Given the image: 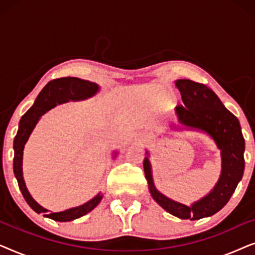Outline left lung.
I'll return each mask as SVG.
<instances>
[{
  "mask_svg": "<svg viewBox=\"0 0 255 255\" xmlns=\"http://www.w3.org/2000/svg\"><path fill=\"white\" fill-rule=\"evenodd\" d=\"M175 86L180 90L183 102V107H176L175 109L177 123L183 130L205 133L215 141L221 151V175L210 193L186 205L156 189L148 151H146L144 159V172L151 196L160 207L175 217L197 221L218 212L235 193L245 169V139L238 118L226 109L214 90L203 83L187 79L176 80Z\"/></svg>",
  "mask_w": 255,
  "mask_h": 255,
  "instance_id": "obj_1",
  "label": "left lung"
}]
</instances>
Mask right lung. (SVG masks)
<instances>
[{
  "label": "right lung",
  "mask_w": 255,
  "mask_h": 255,
  "mask_svg": "<svg viewBox=\"0 0 255 255\" xmlns=\"http://www.w3.org/2000/svg\"><path fill=\"white\" fill-rule=\"evenodd\" d=\"M99 92L100 86L95 82L87 81V80L79 78H60L52 80L37 96L33 106L20 118L18 131H17L16 137L13 139V152H15V155H13V174H15L18 187L22 191L23 197L25 198L26 203L37 214H44V217L51 218L57 222L74 221V219L82 217V216L92 211L93 209H95L102 200L103 195L99 193L92 200L79 205V207L67 209V210L60 212H52L41 207L33 200V197L27 190L23 177L24 147H25L26 141L29 140V137L39 122L40 117L59 104L67 103L69 101H72V102L85 101L95 96ZM116 155L117 152H114V158H116Z\"/></svg>",
  "instance_id": "obj_1"
}]
</instances>
